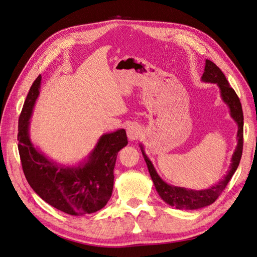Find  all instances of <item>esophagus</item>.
<instances>
[{
	"mask_svg": "<svg viewBox=\"0 0 257 257\" xmlns=\"http://www.w3.org/2000/svg\"><path fill=\"white\" fill-rule=\"evenodd\" d=\"M126 134L130 141H137L142 135V128L136 123H132L126 128Z\"/></svg>",
	"mask_w": 257,
	"mask_h": 257,
	"instance_id": "obj_1",
	"label": "esophagus"
}]
</instances>
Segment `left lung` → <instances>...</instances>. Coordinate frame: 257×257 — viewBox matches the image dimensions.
<instances>
[{
    "label": "left lung",
    "mask_w": 257,
    "mask_h": 257,
    "mask_svg": "<svg viewBox=\"0 0 257 257\" xmlns=\"http://www.w3.org/2000/svg\"><path fill=\"white\" fill-rule=\"evenodd\" d=\"M201 80L205 82L210 83H216L217 87L220 88L221 97L223 102L226 104L229 108L230 116L235 120L238 125L237 132V147L235 149L234 154L231 157V163L229 166V170L227 174L224 176L221 181L216 184L210 186L209 189L206 190H190L185 188H180V186H175L166 183L163 179L159 176V174L155 170L152 162L147 157L145 153L143 145H139L142 149V153L144 155V159L147 163L148 169L151 176L152 181L154 183L155 189H157L159 195L161 198L165 201L169 206L175 207L177 209H184V210H195L200 209L203 207L209 206L213 204L216 198L220 196V194L226 188L227 183L231 179L232 175L238 168V165L241 160V155H242L243 149V112L242 107H241L240 99L236 94L235 90L232 89L226 77L222 73L221 69L217 67L212 61L206 60L205 71L203 76H201Z\"/></svg>",
    "instance_id": "left-lung-1"
}]
</instances>
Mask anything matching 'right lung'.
Returning <instances> with one entry per match:
<instances>
[{"instance_id": "obj_1", "label": "right lung", "mask_w": 257, "mask_h": 257, "mask_svg": "<svg viewBox=\"0 0 257 257\" xmlns=\"http://www.w3.org/2000/svg\"><path fill=\"white\" fill-rule=\"evenodd\" d=\"M42 77L31 87L18 125V150L29 184L46 203L71 215L94 213L106 206L113 189L118 152L127 145L125 130L99 137L87 160L64 166L49 160L30 139V118L40 94Z\"/></svg>"}]
</instances>
